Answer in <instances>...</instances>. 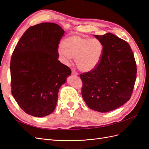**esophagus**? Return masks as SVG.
Returning <instances> with one entry per match:
<instances>
[{"label": "esophagus", "instance_id": "1", "mask_svg": "<svg viewBox=\"0 0 149 149\" xmlns=\"http://www.w3.org/2000/svg\"><path fill=\"white\" fill-rule=\"evenodd\" d=\"M71 74H72V75H73V76H78V74L74 70H72V73Z\"/></svg>", "mask_w": 149, "mask_h": 149}]
</instances>
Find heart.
I'll return each instance as SVG.
<instances>
[{"instance_id":"obj_1","label":"heart","mask_w":149,"mask_h":149,"mask_svg":"<svg viewBox=\"0 0 149 149\" xmlns=\"http://www.w3.org/2000/svg\"><path fill=\"white\" fill-rule=\"evenodd\" d=\"M104 51L102 43L98 39L73 35L62 42L58 53L65 60L74 58L75 64L83 72L94 70L100 64Z\"/></svg>"}]
</instances>
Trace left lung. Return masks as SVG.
<instances>
[{
  "mask_svg": "<svg viewBox=\"0 0 149 149\" xmlns=\"http://www.w3.org/2000/svg\"><path fill=\"white\" fill-rule=\"evenodd\" d=\"M94 37L103 44V55L95 69L79 75L81 94L90 109L107 112L130 100L136 79V63L125 40L111 33Z\"/></svg>",
  "mask_w": 149,
  "mask_h": 149,
  "instance_id": "8db88e82",
  "label": "left lung"
}]
</instances>
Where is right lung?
<instances>
[{
    "instance_id": "1",
    "label": "right lung",
    "mask_w": 149,
    "mask_h": 149,
    "mask_svg": "<svg viewBox=\"0 0 149 149\" xmlns=\"http://www.w3.org/2000/svg\"><path fill=\"white\" fill-rule=\"evenodd\" d=\"M65 31L54 23H41L25 31L10 60L12 94L25 113L44 117L55 109L58 94L71 70L58 60Z\"/></svg>"
}]
</instances>
